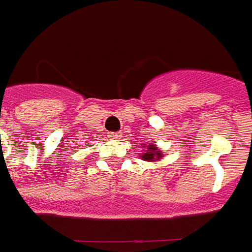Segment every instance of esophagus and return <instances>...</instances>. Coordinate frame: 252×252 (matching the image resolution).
Here are the masks:
<instances>
[{
	"label": "esophagus",
	"mask_w": 252,
	"mask_h": 252,
	"mask_svg": "<svg viewBox=\"0 0 252 252\" xmlns=\"http://www.w3.org/2000/svg\"><path fill=\"white\" fill-rule=\"evenodd\" d=\"M108 137L111 138V140H118V138H121V133H118V131H111Z\"/></svg>",
	"instance_id": "obj_1"
}]
</instances>
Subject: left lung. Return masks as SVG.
I'll use <instances>...</instances> for the list:
<instances>
[{
	"label": "left lung",
	"mask_w": 252,
	"mask_h": 252,
	"mask_svg": "<svg viewBox=\"0 0 252 252\" xmlns=\"http://www.w3.org/2000/svg\"><path fill=\"white\" fill-rule=\"evenodd\" d=\"M158 158H161V153L158 151L156 146H148V151L142 156L144 160H158Z\"/></svg>",
	"instance_id": "8db88e82"
}]
</instances>
